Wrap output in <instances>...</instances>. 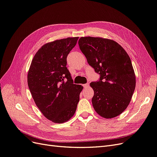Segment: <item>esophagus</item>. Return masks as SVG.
Masks as SVG:
<instances>
[{
	"label": "esophagus",
	"mask_w": 157,
	"mask_h": 157,
	"mask_svg": "<svg viewBox=\"0 0 157 157\" xmlns=\"http://www.w3.org/2000/svg\"><path fill=\"white\" fill-rule=\"evenodd\" d=\"M83 86H84V88H88V87L89 86V84H88V83L84 84H83Z\"/></svg>",
	"instance_id": "obj_1"
}]
</instances>
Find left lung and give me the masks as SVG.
Returning a JSON list of instances; mask_svg holds the SVG:
<instances>
[{"label": "left lung", "mask_w": 157, "mask_h": 157, "mask_svg": "<svg viewBox=\"0 0 157 157\" xmlns=\"http://www.w3.org/2000/svg\"><path fill=\"white\" fill-rule=\"evenodd\" d=\"M79 48L99 80L90 83L95 111L105 118L116 117L129 105L136 87V76L127 52L117 42L100 37L85 36Z\"/></svg>", "instance_id": "8db88e82"}]
</instances>
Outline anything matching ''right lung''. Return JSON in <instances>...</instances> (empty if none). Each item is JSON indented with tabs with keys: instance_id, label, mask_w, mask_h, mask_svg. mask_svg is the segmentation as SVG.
<instances>
[{
	"instance_id": "add662e5",
	"label": "right lung",
	"mask_w": 157,
	"mask_h": 157,
	"mask_svg": "<svg viewBox=\"0 0 157 157\" xmlns=\"http://www.w3.org/2000/svg\"><path fill=\"white\" fill-rule=\"evenodd\" d=\"M78 37L56 40L42 46L33 58L27 83L35 103L43 115L55 123L72 117L83 87L75 84L67 69V57Z\"/></svg>"
}]
</instances>
